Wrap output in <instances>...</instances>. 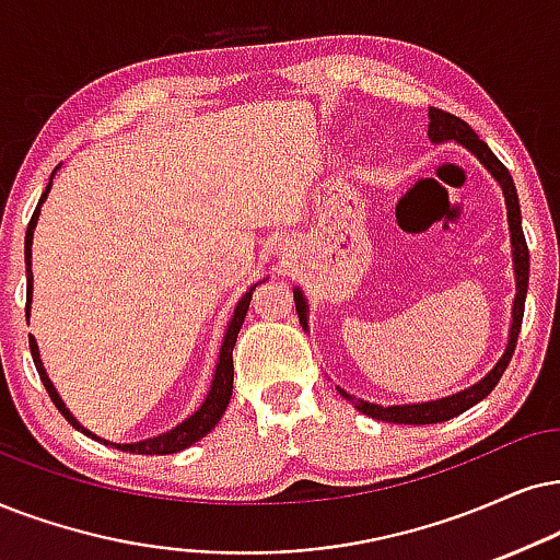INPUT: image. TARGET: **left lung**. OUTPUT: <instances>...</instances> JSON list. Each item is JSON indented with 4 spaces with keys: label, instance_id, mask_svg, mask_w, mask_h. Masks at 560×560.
Instances as JSON below:
<instances>
[{
    "label": "left lung",
    "instance_id": "8db88e82",
    "mask_svg": "<svg viewBox=\"0 0 560 560\" xmlns=\"http://www.w3.org/2000/svg\"><path fill=\"white\" fill-rule=\"evenodd\" d=\"M429 139L431 141H450L455 139L457 144H463L465 150H470L476 158L483 162L488 173L499 180L501 190H504L506 198V217H509V232H512V258H514V279H516V296H514V307H512V328H509V343L504 357L499 359L497 366L486 374L483 380L476 382V385L468 387V390L450 395V398H439V400H429V402H410V406H377V402L370 400H359L353 395L338 390L346 400L353 402V408L362 410V413L372 416L377 421H387V423H439V421H450L455 416L465 413V410L476 406L486 398L493 387L499 385L501 374L506 372L509 362H512V353L516 349V338H520V328H522V315H525V296H527V281H529V250L525 243V232H522V214H520V198H516V188L509 170L501 165V160L488 150L486 141L478 139V133L470 129L463 118L452 116L447 110L439 108H429ZM294 304H296V315H300L302 328L307 330V300L300 289H294Z\"/></svg>",
    "mask_w": 560,
    "mask_h": 560
}]
</instances>
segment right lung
Wrapping results in <instances>:
<instances>
[{"label": "right lung", "instance_id": "1", "mask_svg": "<svg viewBox=\"0 0 560 560\" xmlns=\"http://www.w3.org/2000/svg\"><path fill=\"white\" fill-rule=\"evenodd\" d=\"M51 180H54V175H51V178H48V186H46V190H44V196H40L38 207H35L33 217H31V224H27V230H25V271H27V304H25V315H27V317H31V300H33V271H31L33 230H35V224H38L40 203L46 201L48 190H51ZM253 289H256V284L250 287V292L243 294V300L237 302L235 313H232V320H230V325H228V332H224L222 349H219V362H217L214 380H211V387H209L207 400H203L201 406H198L196 413H190L186 421L178 423V427H173V429L165 431V434H160V436L141 439V442H133V444H113V442H105V439L95 436V434H92V431L84 429L82 423L77 421L72 413H69V408L63 406V400L59 398V393H56L54 382L48 380V374H46V370H44V362H40L38 343H35V338L31 336V353H33L35 370H38V374H40V382H44L48 398L54 400V406L61 410L63 419L72 423V427H74L77 431H82V434L97 439V442H103V444H113V447L121 450V452H133V455H173V452L186 450V447H190V444H196L201 436H207L209 431L217 427L219 419H222V416H224V410H228V406H230V398H232V380H235V366H232V349H235L237 332H240V328H243V323H245L247 307H250Z\"/></svg>", "mask_w": 560, "mask_h": 560}]
</instances>
